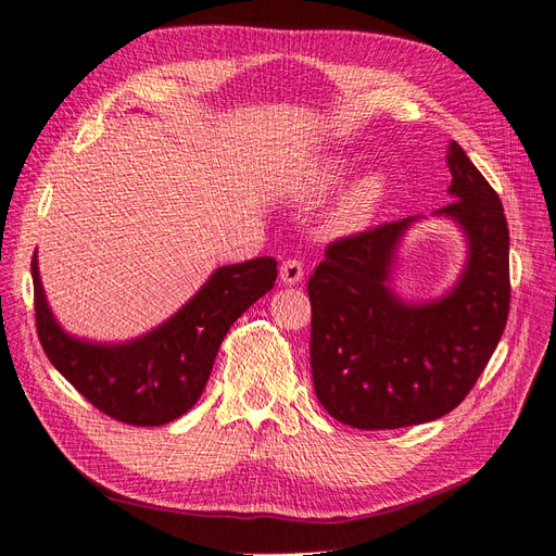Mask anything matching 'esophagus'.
I'll use <instances>...</instances> for the list:
<instances>
[{
	"instance_id": "34e87169",
	"label": "esophagus",
	"mask_w": 556,
	"mask_h": 556,
	"mask_svg": "<svg viewBox=\"0 0 556 556\" xmlns=\"http://www.w3.org/2000/svg\"><path fill=\"white\" fill-rule=\"evenodd\" d=\"M304 278V264L299 260H285L280 264V280L285 285H299Z\"/></svg>"
}]
</instances>
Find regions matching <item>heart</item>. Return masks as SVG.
<instances>
[{
    "label": "heart",
    "instance_id": "obj_1",
    "mask_svg": "<svg viewBox=\"0 0 556 556\" xmlns=\"http://www.w3.org/2000/svg\"><path fill=\"white\" fill-rule=\"evenodd\" d=\"M346 173V161L343 159H327L318 166L311 168L302 182L296 187V197L315 201L341 182ZM386 189V179L381 173H365L343 189L341 197L329 207L325 227L332 233H353L363 229L374 215V210L381 203Z\"/></svg>",
    "mask_w": 556,
    "mask_h": 556
}]
</instances>
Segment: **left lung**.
Wrapping results in <instances>:
<instances>
[{
  "label": "left lung",
  "instance_id": "1",
  "mask_svg": "<svg viewBox=\"0 0 556 556\" xmlns=\"http://www.w3.org/2000/svg\"><path fill=\"white\" fill-rule=\"evenodd\" d=\"M448 193L470 257L456 288L404 304L388 288L395 248L416 217L341 236L308 278L313 388L327 414L359 430L428 424L456 409L484 371L509 311V231L498 193L458 142Z\"/></svg>",
  "mask_w": 556,
  "mask_h": 556
}]
</instances>
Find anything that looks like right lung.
Wrapping results in <instances>:
<instances>
[{
	"label": "right lung",
	"mask_w": 556,
	"mask_h": 556,
	"mask_svg": "<svg viewBox=\"0 0 556 556\" xmlns=\"http://www.w3.org/2000/svg\"><path fill=\"white\" fill-rule=\"evenodd\" d=\"M274 257L222 266L168 323L118 346L65 334L53 320L33 257L35 320L51 365L114 421L163 426L187 414L213 371L222 339L241 315L274 288Z\"/></svg>",
	"instance_id": "add662e5"
}]
</instances>
